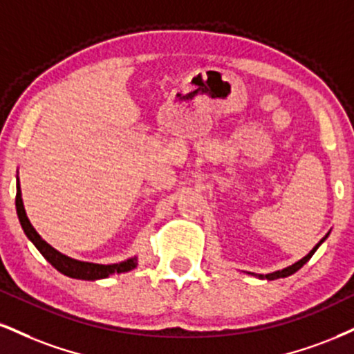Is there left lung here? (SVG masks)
<instances>
[{"label":"left lung","instance_id":"1","mask_svg":"<svg viewBox=\"0 0 354 354\" xmlns=\"http://www.w3.org/2000/svg\"><path fill=\"white\" fill-rule=\"evenodd\" d=\"M328 236H330V232H328V234H326V236H325V237H323V239H322L320 242H318V244H317V245H315V247H313V249H312V250H310V252H308V254H306V255H305V257H301V259H300V261H297L295 263H292V266L285 267V269H282V270H275V272H270V274H266V275H262V274H252V272H247V274H249V275H255V277H259V279H267V280L283 279V277H288V275L295 274V272H297V270H299V269H301V267H304V266H305V263H306V262H308V261H310V259H312V255H313L315 252H317V249H318V247H320V245L323 244V242H325V239H326V237H328Z\"/></svg>","mask_w":354,"mask_h":354}]
</instances>
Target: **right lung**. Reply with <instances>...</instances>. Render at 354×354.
<instances>
[{
	"instance_id": "add662e5",
	"label": "right lung",
	"mask_w": 354,
	"mask_h": 354,
	"mask_svg": "<svg viewBox=\"0 0 354 354\" xmlns=\"http://www.w3.org/2000/svg\"><path fill=\"white\" fill-rule=\"evenodd\" d=\"M16 212H18V219L21 227H23L24 234L29 241L32 242L34 247L42 254V257L48 261L55 270H59L61 274L71 277V279H79V280H100L107 279V277L113 274H123V272H129L135 269L138 266V257H130L127 261L117 262V263H93V262H84L77 261V259H72L69 255L59 252L57 249H54L53 245L48 244L42 237L37 234L36 229L32 227L31 221L28 219L26 209H24L23 204V194H21V186H19V176H16Z\"/></svg>"
}]
</instances>
